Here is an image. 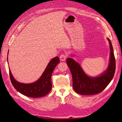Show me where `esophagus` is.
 Wrapping results in <instances>:
<instances>
[{
  "label": "esophagus",
  "mask_w": 122,
  "mask_h": 122,
  "mask_svg": "<svg viewBox=\"0 0 122 122\" xmlns=\"http://www.w3.org/2000/svg\"><path fill=\"white\" fill-rule=\"evenodd\" d=\"M67 55L66 54H65V53H63V54H61V55H60V59L61 61H65L66 59L67 58Z\"/></svg>",
  "instance_id": "34e87169"
}]
</instances>
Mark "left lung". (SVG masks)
I'll use <instances>...</instances> for the list:
<instances>
[{
  "instance_id": "left-lung-1",
  "label": "left lung",
  "mask_w": 122,
  "mask_h": 122,
  "mask_svg": "<svg viewBox=\"0 0 122 122\" xmlns=\"http://www.w3.org/2000/svg\"><path fill=\"white\" fill-rule=\"evenodd\" d=\"M107 40L110 49L109 64L106 71L99 77H88L79 64L73 59H67V64L72 76L73 89L78 94L83 95L99 94L105 89L112 79L116 71V60L111 41L109 39Z\"/></svg>"
}]
</instances>
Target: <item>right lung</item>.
<instances>
[{
	"label": "right lung",
	"instance_id": "obj_1",
	"mask_svg": "<svg viewBox=\"0 0 122 122\" xmlns=\"http://www.w3.org/2000/svg\"><path fill=\"white\" fill-rule=\"evenodd\" d=\"M60 61V58L58 56L52 58L40 78L36 81L29 84L20 83L16 81L12 76L9 68L11 83L17 91L26 96L31 98L45 96L49 93L52 88L51 75Z\"/></svg>",
	"mask_w": 122,
	"mask_h": 122
}]
</instances>
